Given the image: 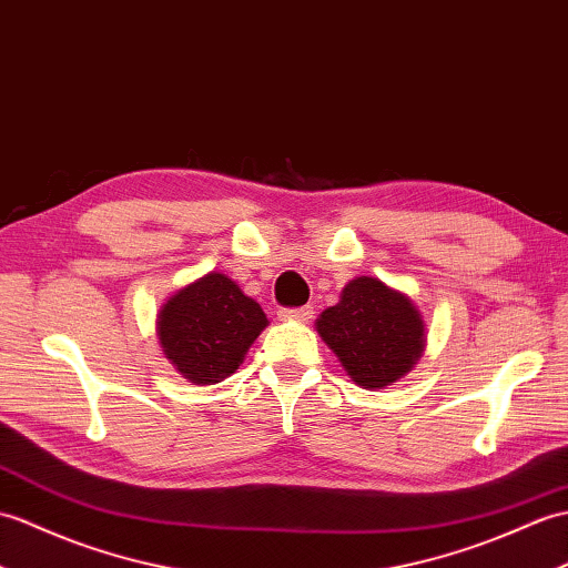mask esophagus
<instances>
[{
	"label": "esophagus",
	"instance_id": "esophagus-1",
	"mask_svg": "<svg viewBox=\"0 0 568 568\" xmlns=\"http://www.w3.org/2000/svg\"><path fill=\"white\" fill-rule=\"evenodd\" d=\"M312 314H314V310L310 305L295 307V310H281L283 320H295V322H307V320H312Z\"/></svg>",
	"mask_w": 568,
	"mask_h": 568
}]
</instances>
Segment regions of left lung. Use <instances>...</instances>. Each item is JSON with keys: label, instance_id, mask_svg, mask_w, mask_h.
Returning <instances> with one entry per match:
<instances>
[{"label": "left lung", "instance_id": "1", "mask_svg": "<svg viewBox=\"0 0 568 568\" xmlns=\"http://www.w3.org/2000/svg\"><path fill=\"white\" fill-rule=\"evenodd\" d=\"M316 332L365 389L387 387L412 371L426 336L412 300L367 275L351 281L338 305L322 312Z\"/></svg>", "mask_w": 568, "mask_h": 568}]
</instances>
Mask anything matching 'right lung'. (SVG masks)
Here are the masks:
<instances>
[{
  "instance_id": "1",
  "label": "right lung",
  "mask_w": 568,
  "mask_h": 568,
  "mask_svg": "<svg viewBox=\"0 0 568 568\" xmlns=\"http://www.w3.org/2000/svg\"><path fill=\"white\" fill-rule=\"evenodd\" d=\"M268 320L258 302L222 273L183 287L156 320V336L176 371L195 382L213 385L232 375Z\"/></svg>"
}]
</instances>
